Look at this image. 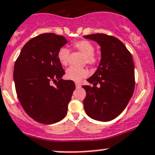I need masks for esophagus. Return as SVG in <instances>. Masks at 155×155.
Segmentation results:
<instances>
[{
    "label": "esophagus",
    "instance_id": "34e87169",
    "mask_svg": "<svg viewBox=\"0 0 155 155\" xmlns=\"http://www.w3.org/2000/svg\"><path fill=\"white\" fill-rule=\"evenodd\" d=\"M75 84H76V87H77V88H79V87H81V84H80V83L76 82V83H75Z\"/></svg>",
    "mask_w": 155,
    "mask_h": 155
}]
</instances>
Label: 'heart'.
<instances>
[{
  "label": "heart",
  "instance_id": "heart-1",
  "mask_svg": "<svg viewBox=\"0 0 155 155\" xmlns=\"http://www.w3.org/2000/svg\"><path fill=\"white\" fill-rule=\"evenodd\" d=\"M73 48L79 50V52L84 55L85 58H84V63L93 65L95 64L97 61V58L94 55V45L91 42L87 40H82L76 41L73 44ZM71 52L67 48H61L58 52V59L59 62L63 66L68 65L69 62ZM89 74V71L86 68H79L76 67H70L66 71L67 79L70 80L74 81V82H79L83 78L87 76Z\"/></svg>",
  "mask_w": 155,
  "mask_h": 155
}]
</instances>
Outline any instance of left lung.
<instances>
[{
	"label": "left lung",
	"instance_id": "1",
	"mask_svg": "<svg viewBox=\"0 0 155 155\" xmlns=\"http://www.w3.org/2000/svg\"><path fill=\"white\" fill-rule=\"evenodd\" d=\"M97 42L101 59L96 72L83 85L86 97L83 101L85 113L91 118L108 122L117 117L128 105L134 90V64L124 44L103 33L84 35ZM97 84L99 86H97Z\"/></svg>",
	"mask_w": 155,
	"mask_h": 155
}]
</instances>
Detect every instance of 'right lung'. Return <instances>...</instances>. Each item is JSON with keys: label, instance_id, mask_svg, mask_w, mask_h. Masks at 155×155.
<instances>
[{"label": "right lung", "instance_id": "add662e5", "mask_svg": "<svg viewBox=\"0 0 155 155\" xmlns=\"http://www.w3.org/2000/svg\"><path fill=\"white\" fill-rule=\"evenodd\" d=\"M68 41L54 33H43L23 47L14 66L13 79L18 98L26 113L42 124L64 118L76 86L65 74L58 52ZM58 80L56 86L52 81Z\"/></svg>", "mask_w": 155, "mask_h": 155}]
</instances>
